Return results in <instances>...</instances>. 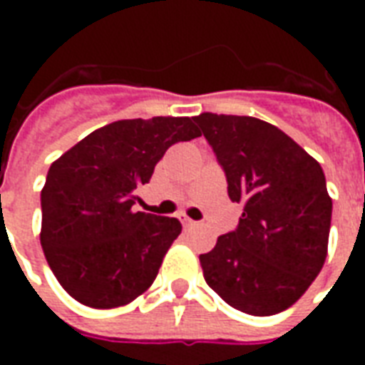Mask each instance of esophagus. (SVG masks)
<instances>
[{
    "mask_svg": "<svg viewBox=\"0 0 365 365\" xmlns=\"http://www.w3.org/2000/svg\"><path fill=\"white\" fill-rule=\"evenodd\" d=\"M180 221H182V225L185 227V229H191V227H195V225H197V222L191 221L190 217H185V215H180Z\"/></svg>",
    "mask_w": 365,
    "mask_h": 365,
    "instance_id": "obj_1",
    "label": "esophagus"
}]
</instances>
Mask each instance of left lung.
I'll list each match as a JSON object with an SVG mask.
<instances>
[{
  "label": "left lung",
  "instance_id": "obj_1",
  "mask_svg": "<svg viewBox=\"0 0 365 365\" xmlns=\"http://www.w3.org/2000/svg\"><path fill=\"white\" fill-rule=\"evenodd\" d=\"M242 205L232 232L199 262L209 287L254 317L282 313L322 269L332 199L321 164L274 125L254 117H193Z\"/></svg>",
  "mask_w": 365,
  "mask_h": 365
}]
</instances>
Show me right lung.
I'll return each mask as SVG.
<instances>
[{
  "label": "right lung",
  "mask_w": 365,
  "mask_h": 365,
  "mask_svg": "<svg viewBox=\"0 0 365 365\" xmlns=\"http://www.w3.org/2000/svg\"><path fill=\"white\" fill-rule=\"evenodd\" d=\"M197 136L190 117L115 120L52 162L41 191V245L76 301L115 309L150 287L182 225L136 211V191L172 144Z\"/></svg>",
  "instance_id": "obj_1"
}]
</instances>
